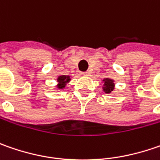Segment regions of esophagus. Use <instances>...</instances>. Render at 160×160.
<instances>
[{"label": "esophagus", "mask_w": 160, "mask_h": 160, "mask_svg": "<svg viewBox=\"0 0 160 160\" xmlns=\"http://www.w3.org/2000/svg\"><path fill=\"white\" fill-rule=\"evenodd\" d=\"M81 75H82V76H88V75H89V73H88V72H83Z\"/></svg>", "instance_id": "34e87169"}]
</instances>
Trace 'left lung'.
Returning <instances> with one entry per match:
<instances>
[{"mask_svg":"<svg viewBox=\"0 0 160 160\" xmlns=\"http://www.w3.org/2000/svg\"><path fill=\"white\" fill-rule=\"evenodd\" d=\"M103 91L104 92H106L108 94L111 93L113 92L114 88H115V83H114V80L110 79V78H105L103 79Z\"/></svg>","mask_w":160,"mask_h":160,"instance_id":"obj_1","label":"left lung"}]
</instances>
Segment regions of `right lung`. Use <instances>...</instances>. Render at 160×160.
Instances as JSON below:
<instances>
[{
  "label": "right lung",
  "instance_id": "right-lung-1",
  "mask_svg": "<svg viewBox=\"0 0 160 160\" xmlns=\"http://www.w3.org/2000/svg\"><path fill=\"white\" fill-rule=\"evenodd\" d=\"M71 78L69 76H59L57 78V88L58 89H63L65 88V86L67 85V83H68L70 82Z\"/></svg>",
  "mask_w": 160,
  "mask_h": 160
}]
</instances>
